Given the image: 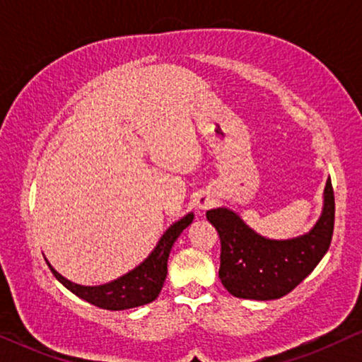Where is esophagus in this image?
I'll return each instance as SVG.
<instances>
[{
	"mask_svg": "<svg viewBox=\"0 0 362 362\" xmlns=\"http://www.w3.org/2000/svg\"><path fill=\"white\" fill-rule=\"evenodd\" d=\"M212 204V199L209 196H199L197 197V207H199V209H207V207H209Z\"/></svg>",
	"mask_w": 362,
	"mask_h": 362,
	"instance_id": "esophagus-1",
	"label": "esophagus"
}]
</instances>
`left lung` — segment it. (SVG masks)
Masks as SVG:
<instances>
[{"label": "left lung", "mask_w": 362, "mask_h": 362, "mask_svg": "<svg viewBox=\"0 0 362 362\" xmlns=\"http://www.w3.org/2000/svg\"><path fill=\"white\" fill-rule=\"evenodd\" d=\"M221 239L219 279L230 295L245 300H276L308 276L328 252L334 229V192L326 181L321 217L308 234L288 240L265 239L234 211L206 212Z\"/></svg>", "instance_id": "8db88e82"}]
</instances>
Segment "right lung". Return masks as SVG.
Returning <instances> with one entry per match:
<instances>
[{
	"label": "right lung",
	"instance_id": "1",
	"mask_svg": "<svg viewBox=\"0 0 362 362\" xmlns=\"http://www.w3.org/2000/svg\"><path fill=\"white\" fill-rule=\"evenodd\" d=\"M192 219H194V214L191 212V214H187L182 219L175 222L163 234L158 245L155 247V250L148 255V259L143 264L138 265L132 272H128L127 275H123L113 281H108L105 285L83 286L72 284L71 280L64 279L61 274H57L47 260L46 262L54 276L67 290H71L74 295H77L78 298L86 300L88 303L103 310L120 311L136 308V306L151 303L160 295L168 274V257H170L171 247L177 237L181 235V232L191 224Z\"/></svg>",
	"mask_w": 362,
	"mask_h": 362
}]
</instances>
